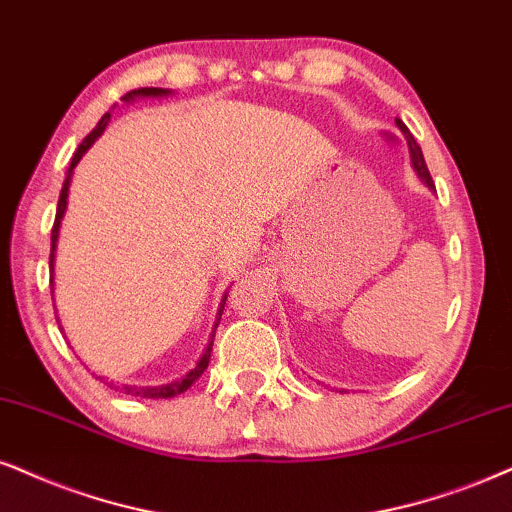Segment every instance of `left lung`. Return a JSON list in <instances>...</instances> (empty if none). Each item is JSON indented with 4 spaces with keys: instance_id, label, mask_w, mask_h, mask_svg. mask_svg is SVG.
I'll return each mask as SVG.
<instances>
[{
    "instance_id": "1",
    "label": "left lung",
    "mask_w": 512,
    "mask_h": 512,
    "mask_svg": "<svg viewBox=\"0 0 512 512\" xmlns=\"http://www.w3.org/2000/svg\"><path fill=\"white\" fill-rule=\"evenodd\" d=\"M397 125H399V129H404V134H406V141H409V151H411L413 167H416V172L420 174V179H423L425 184H428V186H435V181H432V177H430V170H428V165H425L423 151H420V146L416 144V139L411 137V134H409V129L404 127V122H399V120H397Z\"/></svg>"
}]
</instances>
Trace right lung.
<instances>
[{"label": "right lung", "instance_id": "obj_1", "mask_svg": "<svg viewBox=\"0 0 512 512\" xmlns=\"http://www.w3.org/2000/svg\"><path fill=\"white\" fill-rule=\"evenodd\" d=\"M163 94H167L165 89H158V87H141V89H132V92H127L125 96H122V101H132L134 96H163ZM108 120H111V113L103 115V118L99 120V125H96V127L92 129V132H89L87 137L82 139V144L77 146V151H75V155H73V160H70L68 177H66V181H63L61 196H58V208H56L54 226H51V255H49V269H51V276H54V252H56V241H58V226H61L63 212H66V205H68V186H70V177H73V167H75L77 163H80L82 153L87 151V148L94 144L96 137H101V132H103V129H106ZM51 281H54V278H51ZM224 304H226V295H224V300H222V307H219V319H222ZM219 319H217V323H219ZM217 323H215V328H217ZM210 354H212V340H210L208 349H205V352H203V357H200L198 366H196V368H191V371L186 373L184 378H181V380H174V383L158 385V387H127V385H125V387H122V392H125V394H132V397H146V399H172V397H177V394H181V392L189 390V387H191L193 383H196V380L200 378V375H203V371H205V368H208V364H210Z\"/></svg>", "mask_w": 512, "mask_h": 512}]
</instances>
